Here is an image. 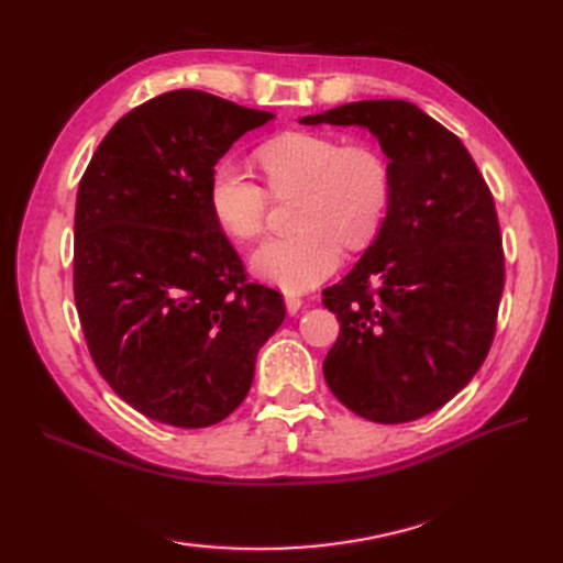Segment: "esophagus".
I'll return each mask as SVG.
<instances>
[{
    "label": "esophagus",
    "mask_w": 563,
    "mask_h": 563,
    "mask_svg": "<svg viewBox=\"0 0 563 563\" xmlns=\"http://www.w3.org/2000/svg\"><path fill=\"white\" fill-rule=\"evenodd\" d=\"M285 307H288V314H297V312H300V307H302V297L295 295V292H288V295H285Z\"/></svg>",
    "instance_id": "obj_1"
}]
</instances>
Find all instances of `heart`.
<instances>
[{"mask_svg": "<svg viewBox=\"0 0 563 563\" xmlns=\"http://www.w3.org/2000/svg\"><path fill=\"white\" fill-rule=\"evenodd\" d=\"M258 164L273 196L300 194L297 232L261 244L251 271L285 290H307L339 268L345 244L363 249L379 232L391 200L385 154L365 142L343 145L321 133H285L258 150ZM268 190L242 166L222 162L208 184V206L222 230L249 242L268 218Z\"/></svg>", "mask_w": 563, "mask_h": 563, "instance_id": "heart-1", "label": "heart"}]
</instances>
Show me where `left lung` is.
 Segmentation results:
<instances>
[{"label": "left lung", "instance_id": "left-lung-1", "mask_svg": "<svg viewBox=\"0 0 563 563\" xmlns=\"http://www.w3.org/2000/svg\"><path fill=\"white\" fill-rule=\"evenodd\" d=\"M300 123L365 128L389 157L387 218L321 300L341 321L324 377L367 421H416L492 349L506 283L494 196L462 140L409 101H355Z\"/></svg>", "mask_w": 563, "mask_h": 563}]
</instances>
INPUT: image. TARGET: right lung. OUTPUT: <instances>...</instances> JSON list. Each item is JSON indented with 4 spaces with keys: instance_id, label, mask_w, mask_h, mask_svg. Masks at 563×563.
I'll list each match as a JSON object with an SVG mask.
<instances>
[{
    "instance_id": "1",
    "label": "right lung",
    "mask_w": 563,
    "mask_h": 563,
    "mask_svg": "<svg viewBox=\"0 0 563 563\" xmlns=\"http://www.w3.org/2000/svg\"><path fill=\"white\" fill-rule=\"evenodd\" d=\"M268 121L206 91H166L109 130L79 181L84 339L111 389L152 421L220 423L285 319L280 292L246 280L208 206L214 164Z\"/></svg>"
}]
</instances>
